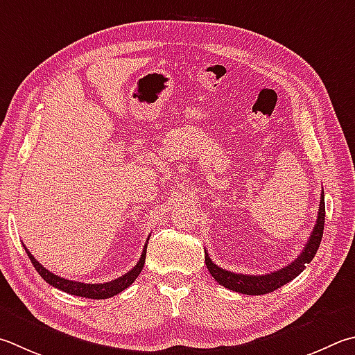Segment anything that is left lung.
I'll list each match as a JSON object with an SVG mask.
<instances>
[{
	"instance_id": "1",
	"label": "left lung",
	"mask_w": 355,
	"mask_h": 355,
	"mask_svg": "<svg viewBox=\"0 0 355 355\" xmlns=\"http://www.w3.org/2000/svg\"><path fill=\"white\" fill-rule=\"evenodd\" d=\"M324 214H326L324 192H321L317 223H315L313 231L311 233V237H309L304 250H302V253L296 257L292 263H288L287 267L278 270V272L267 273V275H242V273L228 272V270H223L218 266H216L205 250L206 267H208L212 278H214L218 284L233 290V292L243 293V295H266V293L273 292V290L286 286L287 282L295 279L296 276L306 268L307 263L313 259V256L317 254L321 237H323Z\"/></svg>"
}]
</instances>
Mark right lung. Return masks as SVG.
Masks as SVG:
<instances>
[{"mask_svg": "<svg viewBox=\"0 0 355 355\" xmlns=\"http://www.w3.org/2000/svg\"><path fill=\"white\" fill-rule=\"evenodd\" d=\"M147 242H149V241H147ZM24 250L29 256L32 266L35 267L38 275H40L42 278L48 282V284L62 290V292H67L69 295L83 296V298H92V300H105V298H112V296L121 293L122 290H125L128 286H132L135 279L138 278L141 270H143V267H144V262H146L147 243L144 245L143 254H141L138 263L130 270V272L122 275L121 278H118V279H113L110 282H104V284H85V282L69 281V279H65V278H60L59 275L51 273L49 270L44 268L42 263L38 262L35 257L29 253L28 248L24 247Z\"/></svg>", "mask_w": 355, "mask_h": 355, "instance_id": "1", "label": "right lung"}]
</instances>
